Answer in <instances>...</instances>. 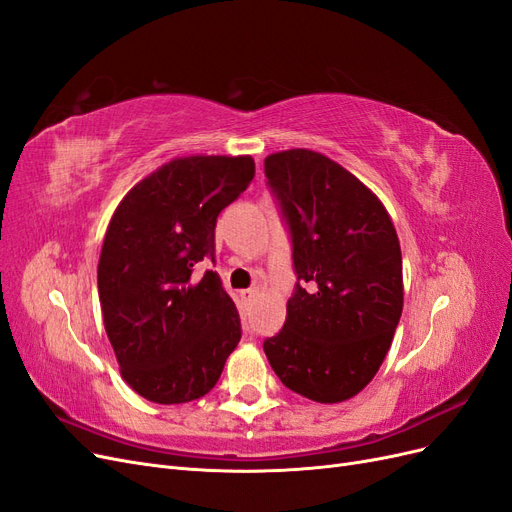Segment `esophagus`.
<instances>
[{"label": "esophagus", "instance_id": "obj_1", "mask_svg": "<svg viewBox=\"0 0 512 512\" xmlns=\"http://www.w3.org/2000/svg\"><path fill=\"white\" fill-rule=\"evenodd\" d=\"M239 296H241V301H243L245 305H250V303L254 301L256 292H254V290H241V292H239Z\"/></svg>", "mask_w": 512, "mask_h": 512}]
</instances>
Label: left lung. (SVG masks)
I'll use <instances>...</instances> for the list:
<instances>
[{
  "label": "left lung",
  "instance_id": "1",
  "mask_svg": "<svg viewBox=\"0 0 512 512\" xmlns=\"http://www.w3.org/2000/svg\"><path fill=\"white\" fill-rule=\"evenodd\" d=\"M292 241L296 286L286 324L262 343L288 390L343 402L377 375L402 313V256L381 201L313 150L264 158Z\"/></svg>",
  "mask_w": 512,
  "mask_h": 512
}]
</instances>
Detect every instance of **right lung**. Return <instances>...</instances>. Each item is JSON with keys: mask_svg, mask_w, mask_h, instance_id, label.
Returning a JSON list of instances; mask_svg holds the SVG:
<instances>
[{"mask_svg": "<svg viewBox=\"0 0 512 512\" xmlns=\"http://www.w3.org/2000/svg\"><path fill=\"white\" fill-rule=\"evenodd\" d=\"M252 156H186L129 190L101 248L103 324L120 373L158 404L205 396L241 339L216 271V220L254 180Z\"/></svg>", "mask_w": 512, "mask_h": 512, "instance_id": "add662e5", "label": "right lung"}]
</instances>
